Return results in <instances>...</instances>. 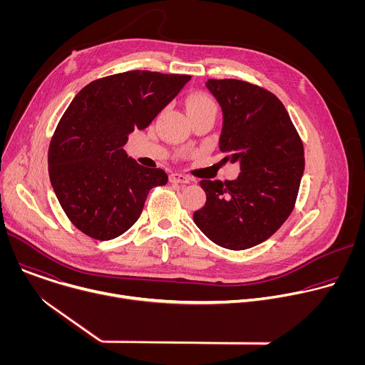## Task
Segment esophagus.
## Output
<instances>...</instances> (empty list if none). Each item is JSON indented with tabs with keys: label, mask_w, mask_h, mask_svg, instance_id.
<instances>
[{
	"label": "esophagus",
	"mask_w": 365,
	"mask_h": 365,
	"mask_svg": "<svg viewBox=\"0 0 365 365\" xmlns=\"http://www.w3.org/2000/svg\"><path fill=\"white\" fill-rule=\"evenodd\" d=\"M190 178L182 173H172L170 175V182L172 183H190Z\"/></svg>",
	"instance_id": "esophagus-1"
}]
</instances>
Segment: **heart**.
Instances as JSON below:
<instances>
[{
  "label": "heart",
  "instance_id": "obj_1",
  "mask_svg": "<svg viewBox=\"0 0 365 365\" xmlns=\"http://www.w3.org/2000/svg\"><path fill=\"white\" fill-rule=\"evenodd\" d=\"M200 110H215V102L202 92L190 93L186 98V113L200 111Z\"/></svg>",
  "mask_w": 365,
  "mask_h": 365
}]
</instances>
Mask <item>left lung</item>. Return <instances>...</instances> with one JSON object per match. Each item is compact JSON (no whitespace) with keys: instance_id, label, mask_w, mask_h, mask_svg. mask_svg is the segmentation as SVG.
Masks as SVG:
<instances>
[{"instance_id":"1","label":"left lung","mask_w":365,"mask_h":365,"mask_svg":"<svg viewBox=\"0 0 365 365\" xmlns=\"http://www.w3.org/2000/svg\"><path fill=\"white\" fill-rule=\"evenodd\" d=\"M221 107L218 145L240 163L235 180H200L206 202L197 228L220 247L245 250L272 237L287 220L304 170L303 144L280 99L237 79H207Z\"/></svg>"}]
</instances>
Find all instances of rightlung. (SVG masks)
<instances>
[{"label":"right lung","mask_w":365,"mask_h":365,"mask_svg":"<svg viewBox=\"0 0 365 365\" xmlns=\"http://www.w3.org/2000/svg\"><path fill=\"white\" fill-rule=\"evenodd\" d=\"M190 81L189 75L131 71L88 83L72 99L48 147V176L72 224L108 241L140 218L148 192L168 183L140 166L124 145L147 128Z\"/></svg>","instance_id":"1"}]
</instances>
